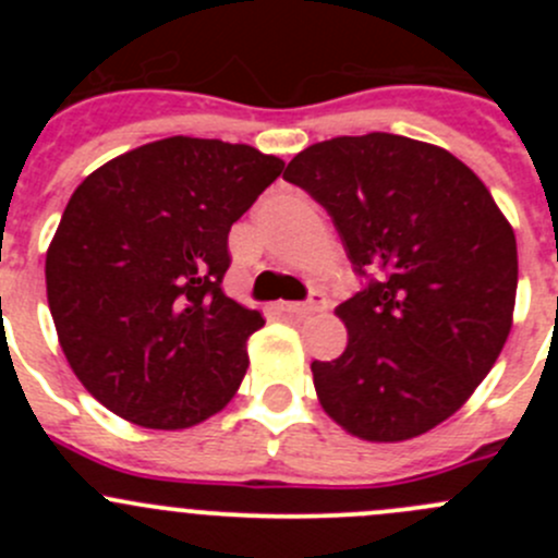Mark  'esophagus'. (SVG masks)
Listing matches in <instances>:
<instances>
[{
	"mask_svg": "<svg viewBox=\"0 0 558 558\" xmlns=\"http://www.w3.org/2000/svg\"><path fill=\"white\" fill-rule=\"evenodd\" d=\"M280 311L289 313V315H313V313L326 311V300H324V294H313L307 302H283V305H280Z\"/></svg>",
	"mask_w": 558,
	"mask_h": 558,
	"instance_id": "34e87169",
	"label": "esophagus"
}]
</instances>
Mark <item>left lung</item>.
<instances>
[{
    "instance_id": "left-lung-1",
    "label": "left lung",
    "mask_w": 558,
    "mask_h": 558,
    "mask_svg": "<svg viewBox=\"0 0 558 558\" xmlns=\"http://www.w3.org/2000/svg\"><path fill=\"white\" fill-rule=\"evenodd\" d=\"M283 178L329 210L353 267L378 275L335 311L342 356L311 364L324 413L367 442L435 429L475 393L513 326L510 221L464 161L402 134L324 140Z\"/></svg>"
}]
</instances>
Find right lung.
<instances>
[{
    "instance_id": "add662e5",
    "label": "right lung",
    "mask_w": 558,
    "mask_h": 558,
    "mask_svg": "<svg viewBox=\"0 0 558 558\" xmlns=\"http://www.w3.org/2000/svg\"><path fill=\"white\" fill-rule=\"evenodd\" d=\"M283 165L178 134L116 156L70 196L45 256L48 307L72 373L110 413L178 432L232 402L264 318L221 289L229 229Z\"/></svg>"
}]
</instances>
